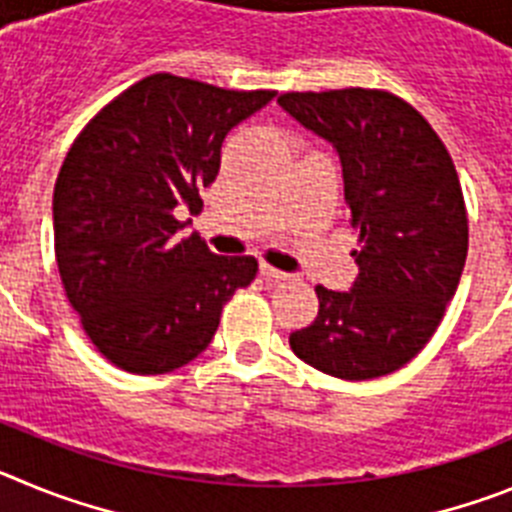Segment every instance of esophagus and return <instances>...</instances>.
Listing matches in <instances>:
<instances>
[{"label": "esophagus", "instance_id": "34e87169", "mask_svg": "<svg viewBox=\"0 0 512 512\" xmlns=\"http://www.w3.org/2000/svg\"><path fill=\"white\" fill-rule=\"evenodd\" d=\"M261 274H264L266 279H274V282H287V279H289V274H287V271H279V269H274V266H271V264H266V261H261Z\"/></svg>", "mask_w": 512, "mask_h": 512}]
</instances>
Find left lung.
Instances as JSON below:
<instances>
[{
  "instance_id": "1",
  "label": "left lung",
  "mask_w": 512,
  "mask_h": 512,
  "mask_svg": "<svg viewBox=\"0 0 512 512\" xmlns=\"http://www.w3.org/2000/svg\"><path fill=\"white\" fill-rule=\"evenodd\" d=\"M279 104L336 146L359 233L351 292L315 287L318 318L289 336L297 359L364 382L408 364L459 287L469 220L449 151L413 104L384 89L287 92Z\"/></svg>"
}]
</instances>
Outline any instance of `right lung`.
I'll return each mask as SVG.
<instances>
[{"mask_svg": "<svg viewBox=\"0 0 512 512\" xmlns=\"http://www.w3.org/2000/svg\"><path fill=\"white\" fill-rule=\"evenodd\" d=\"M277 92L151 74L84 125L53 189L56 264L81 328L130 374H166L210 346L223 305L259 271L215 256L174 210L200 207L230 130Z\"/></svg>", "mask_w": 512, "mask_h": 512, "instance_id": "1", "label": "right lung"}]
</instances>
